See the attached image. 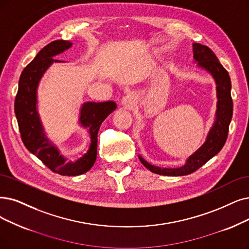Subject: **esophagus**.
Returning a JSON list of instances; mask_svg holds the SVG:
<instances>
[{"label":"esophagus","instance_id":"1","mask_svg":"<svg viewBox=\"0 0 249 249\" xmlns=\"http://www.w3.org/2000/svg\"><path fill=\"white\" fill-rule=\"evenodd\" d=\"M135 103H136V100H135V97L133 95H126L124 97V99L122 100V105L124 108L125 109H132L134 106H135Z\"/></svg>","mask_w":249,"mask_h":249}]
</instances>
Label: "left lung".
I'll list each match as a JSON object with an SVG mask.
<instances>
[{
	"instance_id": "obj_1",
	"label": "left lung",
	"mask_w": 249,
	"mask_h": 249,
	"mask_svg": "<svg viewBox=\"0 0 249 249\" xmlns=\"http://www.w3.org/2000/svg\"><path fill=\"white\" fill-rule=\"evenodd\" d=\"M193 58L195 62H197V66L206 71L215 82L217 97L215 119L207 134L205 142L198 150L188 157L183 166L177 168L155 166L147 162L141 155H139V159L144 166L157 175L178 177L192 174L220 152L227 140L229 124L231 123L233 115L230 76L218 61L214 53L206 46L194 43Z\"/></svg>"
}]
</instances>
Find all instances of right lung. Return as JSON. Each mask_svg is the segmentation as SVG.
Listing matches in <instances>:
<instances>
[{"label": "right lung", "instance_id": "obj_1", "mask_svg": "<svg viewBox=\"0 0 249 249\" xmlns=\"http://www.w3.org/2000/svg\"><path fill=\"white\" fill-rule=\"evenodd\" d=\"M72 46L69 41L58 39L48 44L37 53L19 78L15 98V115L22 142L29 152L35 154L52 172L61 176H79L90 171L97 158V136L105 118L116 109L113 101L86 102L79 111L78 123L88 128L91 143L88 151L75 161L67 160L56 145L49 140L37 112V87L47 69L53 63L64 62L53 57Z\"/></svg>", "mask_w": 249, "mask_h": 249}]
</instances>
